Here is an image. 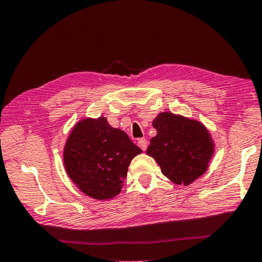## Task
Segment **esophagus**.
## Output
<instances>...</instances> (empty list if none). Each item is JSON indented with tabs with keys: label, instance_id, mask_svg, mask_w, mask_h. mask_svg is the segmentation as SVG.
Wrapping results in <instances>:
<instances>
[{
	"label": "esophagus",
	"instance_id": "obj_1",
	"mask_svg": "<svg viewBox=\"0 0 262 262\" xmlns=\"http://www.w3.org/2000/svg\"><path fill=\"white\" fill-rule=\"evenodd\" d=\"M137 145H139L142 150L145 151L147 147V141L145 139H140L139 141H137Z\"/></svg>",
	"mask_w": 262,
	"mask_h": 262
}]
</instances>
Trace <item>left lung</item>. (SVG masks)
<instances>
[{"mask_svg": "<svg viewBox=\"0 0 262 262\" xmlns=\"http://www.w3.org/2000/svg\"><path fill=\"white\" fill-rule=\"evenodd\" d=\"M152 126L157 135L150 140L146 155L170 182L189 185L206 172L215 144L204 123L166 111L155 118Z\"/></svg>", "mask_w": 262, "mask_h": 262, "instance_id": "8db88e82", "label": "left lung"}]
</instances>
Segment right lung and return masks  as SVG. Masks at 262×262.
<instances>
[{"label":"right lung","mask_w":262,"mask_h":262,"mask_svg":"<svg viewBox=\"0 0 262 262\" xmlns=\"http://www.w3.org/2000/svg\"><path fill=\"white\" fill-rule=\"evenodd\" d=\"M142 150L105 117L83 118L75 123L63 151L64 167L80 191L97 201L120 193L128 166Z\"/></svg>","instance_id":"1"}]
</instances>
